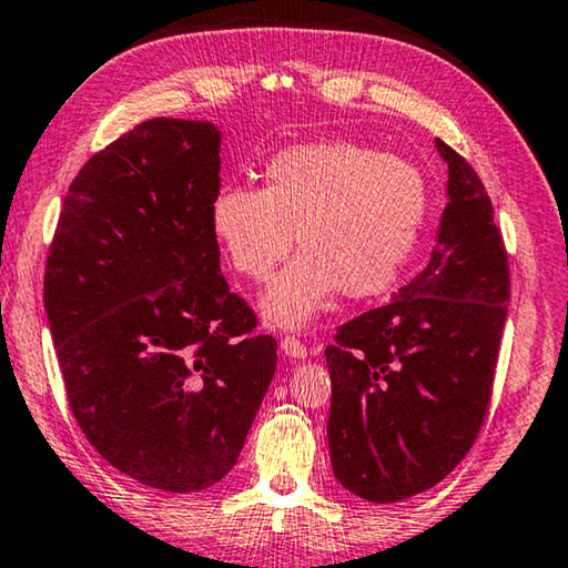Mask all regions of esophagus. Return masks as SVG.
I'll list each match as a JSON object with an SVG mask.
<instances>
[{"label":"esophagus","instance_id":"1","mask_svg":"<svg viewBox=\"0 0 568 568\" xmlns=\"http://www.w3.org/2000/svg\"><path fill=\"white\" fill-rule=\"evenodd\" d=\"M281 351L287 358H305V356H308V348H305L303 341L295 338V336H285L281 341Z\"/></svg>","mask_w":568,"mask_h":568}]
</instances>
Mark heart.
Here are the masks:
<instances>
[{
    "instance_id": "obj_1",
    "label": "heart",
    "mask_w": 568,
    "mask_h": 568,
    "mask_svg": "<svg viewBox=\"0 0 568 568\" xmlns=\"http://www.w3.org/2000/svg\"><path fill=\"white\" fill-rule=\"evenodd\" d=\"M427 217V182L412 161L354 141L301 143L275 154L263 189L224 184L210 224L230 265L267 281L301 255L263 295V313L298 328L344 291L372 298L399 281Z\"/></svg>"
}]
</instances>
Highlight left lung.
<instances>
[{"mask_svg": "<svg viewBox=\"0 0 568 568\" xmlns=\"http://www.w3.org/2000/svg\"><path fill=\"white\" fill-rule=\"evenodd\" d=\"M435 146L447 204L429 265L326 348L333 475L372 503L425 493L467 455L506 326L510 273L490 196L457 151Z\"/></svg>", "mask_w": 568, "mask_h": 568, "instance_id": "1", "label": "left lung"}]
</instances>
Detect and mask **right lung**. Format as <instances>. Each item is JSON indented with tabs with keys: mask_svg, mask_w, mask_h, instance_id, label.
Listing matches in <instances>:
<instances>
[{
	"mask_svg": "<svg viewBox=\"0 0 568 568\" xmlns=\"http://www.w3.org/2000/svg\"><path fill=\"white\" fill-rule=\"evenodd\" d=\"M220 139L210 121L151 119L90 156L44 265L80 429L115 470L169 493L235 467L277 362L220 270Z\"/></svg>",
	"mask_w": 568,
	"mask_h": 568,
	"instance_id": "add662e5",
	"label": "right lung"
}]
</instances>
